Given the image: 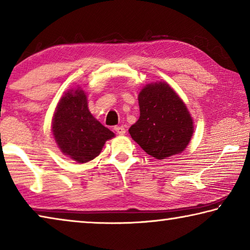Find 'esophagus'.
Instances as JSON below:
<instances>
[{"label": "esophagus", "mask_w": 250, "mask_h": 250, "mask_svg": "<svg viewBox=\"0 0 250 250\" xmlns=\"http://www.w3.org/2000/svg\"><path fill=\"white\" fill-rule=\"evenodd\" d=\"M115 131H116L118 134H120V135H124L125 133V129L122 125L115 126Z\"/></svg>", "instance_id": "34e87169"}]
</instances>
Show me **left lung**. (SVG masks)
<instances>
[{
    "mask_svg": "<svg viewBox=\"0 0 250 250\" xmlns=\"http://www.w3.org/2000/svg\"><path fill=\"white\" fill-rule=\"evenodd\" d=\"M138 100L140 117L130 126L131 138L158 160L182 153L191 141L194 125L179 95L160 82L143 87Z\"/></svg>",
    "mask_w": 250,
    "mask_h": 250,
    "instance_id": "obj_1",
    "label": "left lung"
}]
</instances>
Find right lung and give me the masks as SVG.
Listing matches in <instances>:
<instances>
[{
    "label": "right lung",
    "mask_w": 250,
    "mask_h": 250,
    "mask_svg": "<svg viewBox=\"0 0 250 250\" xmlns=\"http://www.w3.org/2000/svg\"><path fill=\"white\" fill-rule=\"evenodd\" d=\"M52 131L57 146L65 155L86 163L100 154L104 143L115 137L88 109L83 90L71 89L62 97L55 110Z\"/></svg>",
    "instance_id": "add662e5"
}]
</instances>
